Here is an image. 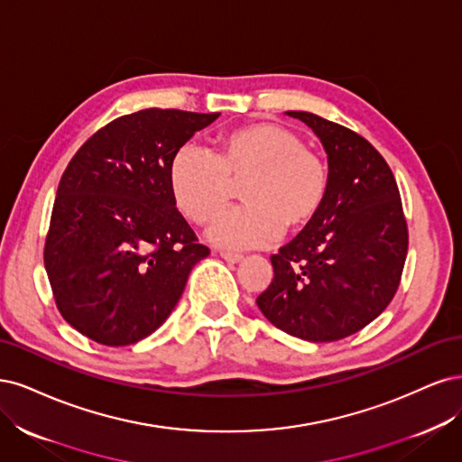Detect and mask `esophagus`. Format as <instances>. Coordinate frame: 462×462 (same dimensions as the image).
I'll return each instance as SVG.
<instances>
[{
	"mask_svg": "<svg viewBox=\"0 0 462 462\" xmlns=\"http://www.w3.org/2000/svg\"><path fill=\"white\" fill-rule=\"evenodd\" d=\"M220 257L228 263H240L244 259L242 253H232V251H220Z\"/></svg>",
	"mask_w": 462,
	"mask_h": 462,
	"instance_id": "esophagus-1",
	"label": "esophagus"
}]
</instances>
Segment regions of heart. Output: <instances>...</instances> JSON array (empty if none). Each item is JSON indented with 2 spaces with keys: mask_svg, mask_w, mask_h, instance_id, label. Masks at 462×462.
Listing matches in <instances>:
<instances>
[{
  "mask_svg": "<svg viewBox=\"0 0 462 462\" xmlns=\"http://www.w3.org/2000/svg\"><path fill=\"white\" fill-rule=\"evenodd\" d=\"M244 180L247 205L222 213L209 228L217 245L249 249L271 244L286 225L301 226L328 191V167L284 126L253 125L230 132L217 155L199 143L182 145L171 165V191L188 218L209 222L225 209L232 181Z\"/></svg>",
  "mask_w": 462,
  "mask_h": 462,
  "instance_id": "1",
  "label": "heart"
}]
</instances>
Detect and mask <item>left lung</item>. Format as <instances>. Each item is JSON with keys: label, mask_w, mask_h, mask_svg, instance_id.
Returning <instances> with one entry per match:
<instances>
[{"label": "left lung", "mask_w": 462, "mask_h": 462, "mask_svg": "<svg viewBox=\"0 0 462 462\" xmlns=\"http://www.w3.org/2000/svg\"><path fill=\"white\" fill-rule=\"evenodd\" d=\"M286 115L320 138L328 191L271 257L274 278L257 305L282 332L322 344L359 332L390 305L407 259V220L393 172L370 142L319 115Z\"/></svg>", "instance_id": "obj_1"}]
</instances>
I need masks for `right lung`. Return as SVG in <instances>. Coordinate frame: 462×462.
<instances>
[{
    "mask_svg": "<svg viewBox=\"0 0 462 462\" xmlns=\"http://www.w3.org/2000/svg\"><path fill=\"white\" fill-rule=\"evenodd\" d=\"M218 115L153 107L118 116L70 159L43 264L59 312L82 336L121 347L153 334L209 255L176 209L171 165Z\"/></svg>",
    "mask_w": 462,
    "mask_h": 462,
    "instance_id": "1",
    "label": "right lung"
}]
</instances>
